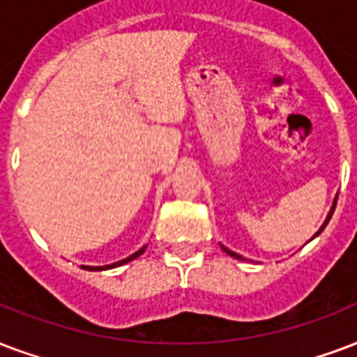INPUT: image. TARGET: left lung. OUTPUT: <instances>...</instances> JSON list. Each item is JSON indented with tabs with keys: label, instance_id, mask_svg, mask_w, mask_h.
Instances as JSON below:
<instances>
[{
	"label": "left lung",
	"instance_id": "8db88e82",
	"mask_svg": "<svg viewBox=\"0 0 357 357\" xmlns=\"http://www.w3.org/2000/svg\"><path fill=\"white\" fill-rule=\"evenodd\" d=\"M335 206H337V197H335V200H333V206H331V209H330V213H328V217H326V221H324V225L320 228H318V232L314 234V236H312L311 239H314L318 236V234H322V230L326 227H328V222H330V219H331V215H333V211H335ZM311 239H309V241H311ZM221 249L225 252H227V255H230V257L232 258H238V260H245L243 257H241V255H238V252H234V251H230V249H228V247H225V245H221Z\"/></svg>",
	"mask_w": 357,
	"mask_h": 357
}]
</instances>
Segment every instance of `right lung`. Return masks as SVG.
<instances>
[{"mask_svg": "<svg viewBox=\"0 0 357 357\" xmlns=\"http://www.w3.org/2000/svg\"><path fill=\"white\" fill-rule=\"evenodd\" d=\"M146 247H148V245H144L142 249H138V251L132 252V255H130V257L123 258V260H118V262H114V264H106V266H82V269H88V271H105V269L119 268V266H123V264L130 262V260H135V258L140 257V255H142V252L146 251Z\"/></svg>", "mask_w": 357, "mask_h": 357, "instance_id": "1", "label": "right lung"}]
</instances>
